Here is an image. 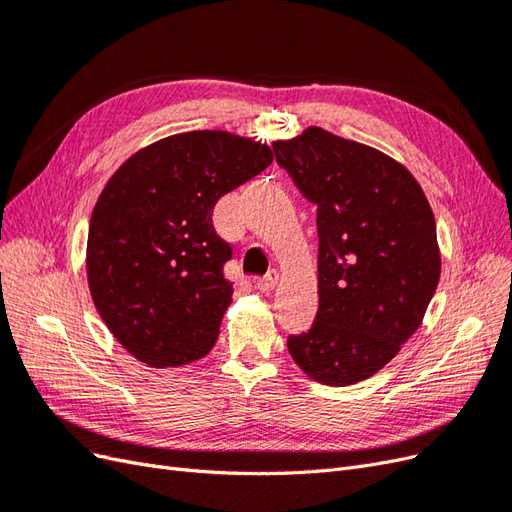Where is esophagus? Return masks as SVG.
Returning <instances> with one entry per match:
<instances>
[{
    "label": "esophagus",
    "instance_id": "34e87169",
    "mask_svg": "<svg viewBox=\"0 0 512 512\" xmlns=\"http://www.w3.org/2000/svg\"><path fill=\"white\" fill-rule=\"evenodd\" d=\"M277 282H280V273H277V271L273 269V271H269L265 277H260V280L256 282V288H258L260 292H271V290L277 286Z\"/></svg>",
    "mask_w": 512,
    "mask_h": 512
}]
</instances>
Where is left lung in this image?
Listing matches in <instances>:
<instances>
[{"label":"left lung","mask_w":512,"mask_h":512,"mask_svg":"<svg viewBox=\"0 0 512 512\" xmlns=\"http://www.w3.org/2000/svg\"><path fill=\"white\" fill-rule=\"evenodd\" d=\"M273 151L318 205V314L288 352L320 384L367 380L421 327L438 288L429 200L404 164L318 126Z\"/></svg>","instance_id":"left-lung-1"}]
</instances>
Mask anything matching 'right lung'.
Instances as JSON below:
<instances>
[{
    "label": "right lung",
    "mask_w": 512,
    "mask_h": 512,
    "mask_svg": "<svg viewBox=\"0 0 512 512\" xmlns=\"http://www.w3.org/2000/svg\"><path fill=\"white\" fill-rule=\"evenodd\" d=\"M273 162L269 145L224 130L166 136L123 162L91 213L87 282L108 331L149 367L203 359L232 301L218 200Z\"/></svg>",
    "instance_id": "obj_1"
}]
</instances>
